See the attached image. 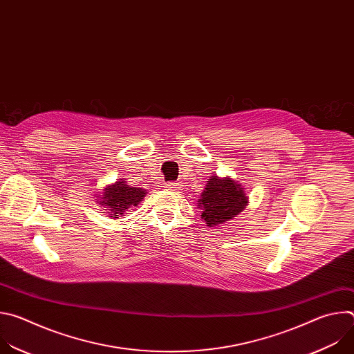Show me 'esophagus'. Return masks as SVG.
<instances>
[{
    "label": "esophagus",
    "mask_w": 354,
    "mask_h": 354,
    "mask_svg": "<svg viewBox=\"0 0 354 354\" xmlns=\"http://www.w3.org/2000/svg\"><path fill=\"white\" fill-rule=\"evenodd\" d=\"M167 186H168L171 190H176V189H179V186H180V185H179L178 182H168V185H167Z\"/></svg>",
    "instance_id": "34e87169"
}]
</instances>
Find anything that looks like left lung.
<instances>
[{"mask_svg": "<svg viewBox=\"0 0 354 354\" xmlns=\"http://www.w3.org/2000/svg\"><path fill=\"white\" fill-rule=\"evenodd\" d=\"M248 197L243 187L230 178L212 176L205 192L198 198V209L203 210L201 218L209 227L223 224L238 216L246 206Z\"/></svg>", "mask_w": 354, "mask_h": 354, "instance_id": "left-lung-1", "label": "left lung"}]
</instances>
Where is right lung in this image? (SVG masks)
Masks as SVG:
<instances>
[{"label":"right lung","instance_id":"right-lung-1","mask_svg":"<svg viewBox=\"0 0 354 354\" xmlns=\"http://www.w3.org/2000/svg\"><path fill=\"white\" fill-rule=\"evenodd\" d=\"M145 193L147 192L142 189H137L126 185V180H119L115 185L106 186L104 189V194H102L104 201H100V203H102V206L108 207L105 210H109L111 217L119 218L130 207L138 206Z\"/></svg>","mask_w":354,"mask_h":354}]
</instances>
